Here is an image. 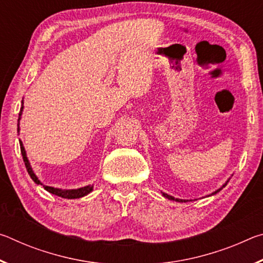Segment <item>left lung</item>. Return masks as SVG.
<instances>
[{
    "label": "left lung",
    "mask_w": 263,
    "mask_h": 263,
    "mask_svg": "<svg viewBox=\"0 0 263 263\" xmlns=\"http://www.w3.org/2000/svg\"><path fill=\"white\" fill-rule=\"evenodd\" d=\"M229 181H230V179H229L228 181H226L224 184H222V186H220L219 189L216 190L215 193H212L211 195H216L217 193H219V191H220L222 188H224V186H226V184H228V182H229ZM161 194H162L163 197H166V198H168V199H171V201H175V202H180V203H185V202H188V199H180V198H175V197H173V196L168 195V194H166V193H161ZM211 195H210V196H211Z\"/></svg>",
    "instance_id": "obj_1"
}]
</instances>
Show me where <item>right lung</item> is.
<instances>
[{
	"instance_id": "right-lung-1",
	"label": "right lung",
	"mask_w": 263,
	"mask_h": 263,
	"mask_svg": "<svg viewBox=\"0 0 263 263\" xmlns=\"http://www.w3.org/2000/svg\"><path fill=\"white\" fill-rule=\"evenodd\" d=\"M23 104L24 102L22 101V106H21V112H20V117H18V127H17V131L20 132V121H21V116H22V111H23ZM20 145H21V152H22V157H23V160H24V163H25V167H26V171H28L29 175L31 179L33 180V182L35 184H41L43 185V188L47 190L48 193H51L53 195H57L59 196V197H62V198H68V199H74V198H80V197H83V196H86L88 194H90L92 189H94V184L92 185H86V186H82V188H78V189H60V188H54V186H50V185H45L43 184L41 181H39V179L37 177V175L34 174L33 169L32 167H31L30 164V161L28 157H26V152H25V148L23 146V142H22V140H20Z\"/></svg>"
}]
</instances>
